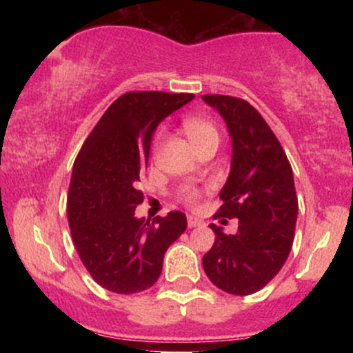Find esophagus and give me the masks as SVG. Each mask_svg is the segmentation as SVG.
<instances>
[{"mask_svg":"<svg viewBox=\"0 0 353 353\" xmlns=\"http://www.w3.org/2000/svg\"><path fill=\"white\" fill-rule=\"evenodd\" d=\"M202 224V221L199 217H196V216H188V225L190 229L192 228H197V225H201Z\"/></svg>","mask_w":353,"mask_h":353,"instance_id":"obj_1","label":"esophagus"}]
</instances>
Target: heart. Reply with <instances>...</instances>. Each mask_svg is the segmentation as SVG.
Returning a JSON list of instances; mask_svg holds the SVG:
<instances>
[{
  "label": "heart",
  "mask_w": 353,
  "mask_h": 353,
  "mask_svg": "<svg viewBox=\"0 0 353 353\" xmlns=\"http://www.w3.org/2000/svg\"><path fill=\"white\" fill-rule=\"evenodd\" d=\"M182 129H184L185 136L189 137L190 144L194 145L196 151L209 143H219L217 128L209 119H204V117H188L182 123ZM161 144H163V134L157 136L156 141H154V151H159ZM184 199L189 204H194V202L199 199V192L196 189H190L185 192Z\"/></svg>",
  "instance_id": "1"
}]
</instances>
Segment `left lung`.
<instances>
[{
	"mask_svg": "<svg viewBox=\"0 0 353 353\" xmlns=\"http://www.w3.org/2000/svg\"><path fill=\"white\" fill-rule=\"evenodd\" d=\"M217 109L232 139V163L222 188L224 204L214 217L239 219L236 234H216L212 249L202 259L214 285L232 295H250L265 287L292 249L297 222V194L289 159L272 129L244 99L204 94Z\"/></svg>",
	"mask_w": 353,
	"mask_h": 353,
	"instance_id": "left-lung-1",
	"label": "left lung"
}]
</instances>
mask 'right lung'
Masks as SVG:
<instances>
[{"label":"right lung","mask_w":353,"mask_h":353,"mask_svg":"<svg viewBox=\"0 0 353 353\" xmlns=\"http://www.w3.org/2000/svg\"><path fill=\"white\" fill-rule=\"evenodd\" d=\"M192 99L188 92H125L108 108L76 157L68 192L72 242L91 277L111 292L152 287L165 250L188 228L179 210L154 217L152 224L134 210L144 199L136 184L157 124Z\"/></svg>","instance_id":"right-lung-1"}]
</instances>
